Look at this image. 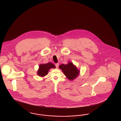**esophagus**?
Returning <instances> with one entry per match:
<instances>
[{
  "label": "esophagus",
  "instance_id": "esophagus-1",
  "mask_svg": "<svg viewBox=\"0 0 121 121\" xmlns=\"http://www.w3.org/2000/svg\"><path fill=\"white\" fill-rule=\"evenodd\" d=\"M59 63H56V64H55V66H56V68H58V67H59Z\"/></svg>",
  "mask_w": 121,
  "mask_h": 121
}]
</instances>
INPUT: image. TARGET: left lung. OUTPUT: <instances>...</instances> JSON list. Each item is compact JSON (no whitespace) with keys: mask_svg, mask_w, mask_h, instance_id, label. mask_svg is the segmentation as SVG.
<instances>
[{"mask_svg":"<svg viewBox=\"0 0 121 121\" xmlns=\"http://www.w3.org/2000/svg\"><path fill=\"white\" fill-rule=\"evenodd\" d=\"M59 68L62 70L64 74L70 80L76 78L79 73V70H78L72 62H69L66 65L62 64L59 66Z\"/></svg>","mask_w":121,"mask_h":121,"instance_id":"left-lung-1","label":"left lung"}]
</instances>
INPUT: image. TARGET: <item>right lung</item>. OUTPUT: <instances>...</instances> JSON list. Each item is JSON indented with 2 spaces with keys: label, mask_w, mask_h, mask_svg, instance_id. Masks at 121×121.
I'll return each instance as SVG.
<instances>
[{
  "label": "right lung",
  "mask_w": 121,
  "mask_h": 121,
  "mask_svg": "<svg viewBox=\"0 0 121 121\" xmlns=\"http://www.w3.org/2000/svg\"><path fill=\"white\" fill-rule=\"evenodd\" d=\"M52 68H55V66L54 64L51 62H48L46 64H40L39 66V69L38 70L37 73L41 77H43L48 74L49 70Z\"/></svg>",
  "instance_id": "obj_1"
}]
</instances>
